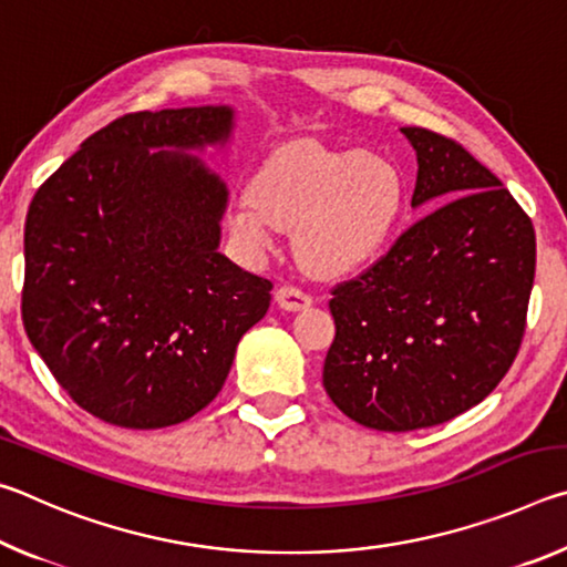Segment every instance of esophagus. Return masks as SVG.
<instances>
[{
    "label": "esophagus",
    "mask_w": 567,
    "mask_h": 567,
    "mask_svg": "<svg viewBox=\"0 0 567 567\" xmlns=\"http://www.w3.org/2000/svg\"><path fill=\"white\" fill-rule=\"evenodd\" d=\"M275 300H277V305L282 307V310H305V307L312 305V295L305 292L302 287L282 285L280 290H277Z\"/></svg>",
    "instance_id": "esophagus-1"
}]
</instances>
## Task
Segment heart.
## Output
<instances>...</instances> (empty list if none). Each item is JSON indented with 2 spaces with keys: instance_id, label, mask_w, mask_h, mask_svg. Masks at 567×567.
<instances>
[{
  "instance_id": "b5f03b06",
  "label": "heart",
  "mask_w": 567,
  "mask_h": 567,
  "mask_svg": "<svg viewBox=\"0 0 567 567\" xmlns=\"http://www.w3.org/2000/svg\"><path fill=\"white\" fill-rule=\"evenodd\" d=\"M405 192V177L385 155L300 140L265 159L252 195L229 209V227L249 252H267L275 227L295 229L297 255L312 272L344 275L388 247Z\"/></svg>"
}]
</instances>
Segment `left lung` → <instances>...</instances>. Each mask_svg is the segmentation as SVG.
Returning <instances> with one entry per match:
<instances>
[{
  "label": "left lung",
  "mask_w": 567,
  "mask_h": 567,
  "mask_svg": "<svg viewBox=\"0 0 567 567\" xmlns=\"http://www.w3.org/2000/svg\"><path fill=\"white\" fill-rule=\"evenodd\" d=\"M402 134L417 152L412 207H439L332 287L322 370L334 405L385 433L440 425L491 395L520 350L535 280V229L503 182L453 137Z\"/></svg>",
  "instance_id": "8db88e82"
}]
</instances>
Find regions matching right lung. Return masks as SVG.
Returning <instances> with one entry per match:
<instances>
[{
  "label": "right lung",
  "mask_w": 567,
  "mask_h": 567,
  "mask_svg": "<svg viewBox=\"0 0 567 567\" xmlns=\"http://www.w3.org/2000/svg\"><path fill=\"white\" fill-rule=\"evenodd\" d=\"M229 130V107L124 114L44 179L27 213V338L66 395L110 425L197 415L270 307L272 282L217 252L223 182L165 150Z\"/></svg>",
  "instance_id": "obj_1"
}]
</instances>
